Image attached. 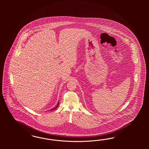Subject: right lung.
Listing matches in <instances>:
<instances>
[{
	"label": "right lung",
	"mask_w": 149,
	"mask_h": 149,
	"mask_svg": "<svg viewBox=\"0 0 149 149\" xmlns=\"http://www.w3.org/2000/svg\"><path fill=\"white\" fill-rule=\"evenodd\" d=\"M58 105H59V103H58V105H57V107H56V108H54V109H51V110H54V109H56L57 108V107H58Z\"/></svg>",
	"instance_id": "obj_1"
}]
</instances>
